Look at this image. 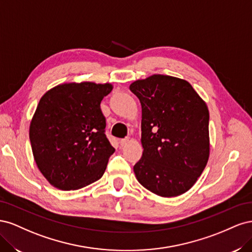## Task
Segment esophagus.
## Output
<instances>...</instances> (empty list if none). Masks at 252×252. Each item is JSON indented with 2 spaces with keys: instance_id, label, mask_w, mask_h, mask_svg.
<instances>
[{
  "instance_id": "34e87169",
  "label": "esophagus",
  "mask_w": 252,
  "mask_h": 252,
  "mask_svg": "<svg viewBox=\"0 0 252 252\" xmlns=\"http://www.w3.org/2000/svg\"><path fill=\"white\" fill-rule=\"evenodd\" d=\"M128 142H129V138H126V139H122V140L120 141L121 146H125V145H126Z\"/></svg>"
}]
</instances>
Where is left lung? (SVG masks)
<instances>
[{"label":"left lung","instance_id":"8db88e82","mask_svg":"<svg viewBox=\"0 0 252 252\" xmlns=\"http://www.w3.org/2000/svg\"><path fill=\"white\" fill-rule=\"evenodd\" d=\"M142 106L140 184L162 197L187 192L207 165L209 111L186 80L152 74L130 84Z\"/></svg>","mask_w":252,"mask_h":252}]
</instances>
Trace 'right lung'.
Listing matches in <instances>:
<instances>
[{"instance_id": "add662e5", "label": "right lung", "mask_w": 252, "mask_h": 252, "mask_svg": "<svg viewBox=\"0 0 252 252\" xmlns=\"http://www.w3.org/2000/svg\"><path fill=\"white\" fill-rule=\"evenodd\" d=\"M112 88L111 83L68 82L41 97L29 139L37 168L53 187L77 190L103 177L114 148L104 133L100 104Z\"/></svg>"}]
</instances>
